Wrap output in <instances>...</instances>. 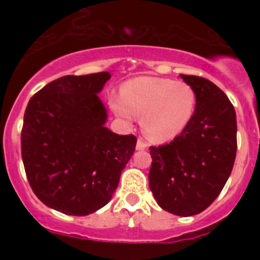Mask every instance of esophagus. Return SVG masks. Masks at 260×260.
I'll return each instance as SVG.
<instances>
[{
    "mask_svg": "<svg viewBox=\"0 0 260 260\" xmlns=\"http://www.w3.org/2000/svg\"><path fill=\"white\" fill-rule=\"evenodd\" d=\"M147 143L143 142L142 139H139L138 143H136V150L138 151H143V150H147Z\"/></svg>",
    "mask_w": 260,
    "mask_h": 260,
    "instance_id": "obj_1",
    "label": "esophagus"
}]
</instances>
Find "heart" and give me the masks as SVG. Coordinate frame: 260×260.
<instances>
[{
  "label": "heart",
  "instance_id": "b5f03b06",
  "mask_svg": "<svg viewBox=\"0 0 260 260\" xmlns=\"http://www.w3.org/2000/svg\"><path fill=\"white\" fill-rule=\"evenodd\" d=\"M114 114L126 124L142 116V128L154 140L177 138L191 121L197 95L189 83L170 78L139 77L124 83L121 93L108 97Z\"/></svg>",
  "mask_w": 260,
  "mask_h": 260
}]
</instances>
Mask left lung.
Listing matches in <instances>:
<instances>
[{"instance_id": "1", "label": "left lung", "mask_w": 260, "mask_h": 260, "mask_svg": "<svg viewBox=\"0 0 260 260\" xmlns=\"http://www.w3.org/2000/svg\"><path fill=\"white\" fill-rule=\"evenodd\" d=\"M181 78L196 91V113L173 142L151 147L148 182L162 209L187 217L205 210L228 181L238 125L234 105L221 89L201 77Z\"/></svg>"}]
</instances>
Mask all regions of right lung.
<instances>
[{"mask_svg":"<svg viewBox=\"0 0 260 260\" xmlns=\"http://www.w3.org/2000/svg\"><path fill=\"white\" fill-rule=\"evenodd\" d=\"M108 71L66 75L30 98L24 113L21 154L36 197L51 209L87 216L110 201L134 155L136 138L105 126L98 97Z\"/></svg>","mask_w":260,"mask_h":260,"instance_id":"add662e5","label":"right lung"}]
</instances>
